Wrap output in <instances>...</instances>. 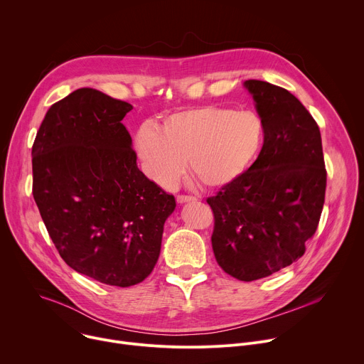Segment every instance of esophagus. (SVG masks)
I'll return each instance as SVG.
<instances>
[{"label":"esophagus","mask_w":364,"mask_h":364,"mask_svg":"<svg viewBox=\"0 0 364 364\" xmlns=\"http://www.w3.org/2000/svg\"><path fill=\"white\" fill-rule=\"evenodd\" d=\"M196 197L193 196H177V203L178 204H184V203H188V201H194Z\"/></svg>","instance_id":"esophagus-1"}]
</instances>
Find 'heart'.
I'll return each mask as SVG.
<instances>
[{"label":"heart","mask_w":364,"mask_h":364,"mask_svg":"<svg viewBox=\"0 0 364 364\" xmlns=\"http://www.w3.org/2000/svg\"><path fill=\"white\" fill-rule=\"evenodd\" d=\"M264 145V122L253 112L218 105L196 107L164 118L160 129L139 127L135 149L145 173L173 186L184 173L204 188L219 190L240 178Z\"/></svg>","instance_id":"1"}]
</instances>
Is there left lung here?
<instances>
[{"instance_id": "left-lung-1", "label": "left lung", "mask_w": 364, "mask_h": 364, "mask_svg": "<svg viewBox=\"0 0 364 364\" xmlns=\"http://www.w3.org/2000/svg\"><path fill=\"white\" fill-rule=\"evenodd\" d=\"M243 87L264 122V145L252 167L207 203L215 213L218 264L250 282L304 255L320 222L327 173L320 128L302 103L264 80H246Z\"/></svg>"}]
</instances>
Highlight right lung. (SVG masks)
<instances>
[{"mask_svg": "<svg viewBox=\"0 0 364 364\" xmlns=\"http://www.w3.org/2000/svg\"><path fill=\"white\" fill-rule=\"evenodd\" d=\"M132 109L80 87L47 111L33 144V196L63 261L115 287L144 281L159 261L174 196L136 166L122 125Z\"/></svg>", "mask_w": 364, "mask_h": 364, "instance_id": "add662e5", "label": "right lung"}]
</instances>
